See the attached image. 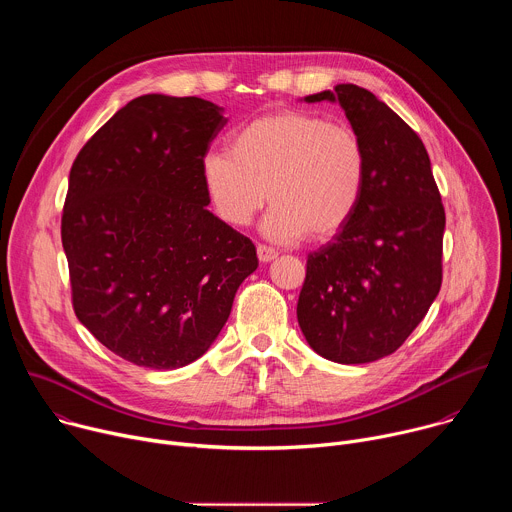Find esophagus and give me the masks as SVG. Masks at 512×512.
Instances as JSON below:
<instances>
[{
  "instance_id": "1",
  "label": "esophagus",
  "mask_w": 512,
  "mask_h": 512,
  "mask_svg": "<svg viewBox=\"0 0 512 512\" xmlns=\"http://www.w3.org/2000/svg\"><path fill=\"white\" fill-rule=\"evenodd\" d=\"M257 257H259L261 263H269V261L277 259V251L271 249V247H267V245H259V247H257Z\"/></svg>"
}]
</instances>
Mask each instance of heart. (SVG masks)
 I'll use <instances>...</instances> for the list:
<instances>
[{
    "instance_id": "b5f03b06",
    "label": "heart",
    "mask_w": 512,
    "mask_h": 512,
    "mask_svg": "<svg viewBox=\"0 0 512 512\" xmlns=\"http://www.w3.org/2000/svg\"><path fill=\"white\" fill-rule=\"evenodd\" d=\"M200 182L214 214L231 227L249 225L269 196L261 223L267 239H328L362 200L367 150L350 125L277 111L243 125L229 152L204 154Z\"/></svg>"
}]
</instances>
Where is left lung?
I'll list each match as a JSON object with an SVG mask.
<instances>
[{
    "label": "left lung",
    "mask_w": 512,
    "mask_h": 512,
    "mask_svg": "<svg viewBox=\"0 0 512 512\" xmlns=\"http://www.w3.org/2000/svg\"><path fill=\"white\" fill-rule=\"evenodd\" d=\"M338 103L367 150V186L350 221L308 257L298 322L340 364L395 352L442 287L446 212L419 135L379 97L336 85L304 97Z\"/></svg>",
    "instance_id": "1"
}]
</instances>
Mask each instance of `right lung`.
I'll return each mask as SVG.
<instances>
[{
	"mask_svg": "<svg viewBox=\"0 0 512 512\" xmlns=\"http://www.w3.org/2000/svg\"><path fill=\"white\" fill-rule=\"evenodd\" d=\"M223 111L198 97H137L72 164L62 212L72 306L137 367L200 358L259 265L255 245L206 208L200 160Z\"/></svg>",
	"mask_w": 512,
	"mask_h": 512,
	"instance_id": "obj_1",
	"label": "right lung"
}]
</instances>
